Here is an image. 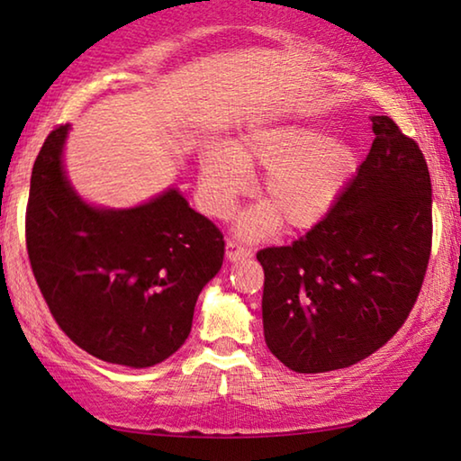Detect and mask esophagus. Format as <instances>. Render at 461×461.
Masks as SVG:
<instances>
[{
    "label": "esophagus",
    "instance_id": "esophagus-1",
    "mask_svg": "<svg viewBox=\"0 0 461 461\" xmlns=\"http://www.w3.org/2000/svg\"><path fill=\"white\" fill-rule=\"evenodd\" d=\"M225 254H228L230 260H240V258H249L250 257V249H246L236 240H228V246H225Z\"/></svg>",
    "mask_w": 461,
    "mask_h": 461
}]
</instances>
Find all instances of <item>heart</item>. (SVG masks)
Segmentation results:
<instances>
[{"label": "heart", "instance_id": "heart-1", "mask_svg": "<svg viewBox=\"0 0 461 461\" xmlns=\"http://www.w3.org/2000/svg\"><path fill=\"white\" fill-rule=\"evenodd\" d=\"M246 167L265 169L260 204L240 223V231L258 238L277 228L308 230L327 215L354 167V150L311 126L252 130L233 150L212 144L201 159L203 203L211 215L225 217L250 184Z\"/></svg>", "mask_w": 461, "mask_h": 461}]
</instances>
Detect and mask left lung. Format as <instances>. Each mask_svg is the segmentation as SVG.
Here are the masks:
<instances>
[{"label": "left lung", "instance_id": "8db88e82", "mask_svg": "<svg viewBox=\"0 0 461 461\" xmlns=\"http://www.w3.org/2000/svg\"><path fill=\"white\" fill-rule=\"evenodd\" d=\"M338 203L290 246L257 258L271 354L296 373L348 368L410 317L432 246V188L420 147L387 115Z\"/></svg>", "mask_w": 461, "mask_h": 461}]
</instances>
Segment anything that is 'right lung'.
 Returning a JSON list of instances; mask_svg holds the SVG:
<instances>
[{
	"label": "right lung",
	"instance_id": "1",
	"mask_svg": "<svg viewBox=\"0 0 461 461\" xmlns=\"http://www.w3.org/2000/svg\"><path fill=\"white\" fill-rule=\"evenodd\" d=\"M68 126L32 167L26 250L61 331L95 358L147 368L186 341L198 294L221 269L215 223L169 190L128 211L93 209L61 169Z\"/></svg>",
	"mask_w": 461,
	"mask_h": 461
}]
</instances>
